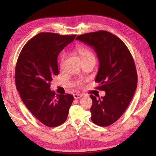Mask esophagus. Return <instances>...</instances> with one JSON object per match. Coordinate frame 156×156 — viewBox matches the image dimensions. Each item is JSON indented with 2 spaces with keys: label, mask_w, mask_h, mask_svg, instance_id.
<instances>
[{
  "label": "esophagus",
  "mask_w": 156,
  "mask_h": 156,
  "mask_svg": "<svg viewBox=\"0 0 156 156\" xmlns=\"http://www.w3.org/2000/svg\"><path fill=\"white\" fill-rule=\"evenodd\" d=\"M82 96H83L82 94H75L73 95V97L75 99H79V98H81Z\"/></svg>",
  "instance_id": "34e87169"
}]
</instances>
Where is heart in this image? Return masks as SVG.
<instances>
[{
    "instance_id": "heart-1",
    "label": "heart",
    "mask_w": 156,
    "mask_h": 156,
    "mask_svg": "<svg viewBox=\"0 0 156 156\" xmlns=\"http://www.w3.org/2000/svg\"><path fill=\"white\" fill-rule=\"evenodd\" d=\"M76 51L77 53L81 55V56L82 57V59L84 60L85 58H88L90 57H92V56H94L93 54L92 53V52L90 51V50L88 49V48H85L84 46H79L77 48ZM64 60V56H62V64ZM85 83V81H83V80H81V79H78L76 80L74 83V85L76 86L77 87H82L83 86V84Z\"/></svg>"
}]
</instances>
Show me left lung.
Wrapping results in <instances>:
<instances>
[{
	"instance_id": "1",
	"label": "left lung",
	"mask_w": 156,
	"mask_h": 156,
	"mask_svg": "<svg viewBox=\"0 0 156 156\" xmlns=\"http://www.w3.org/2000/svg\"><path fill=\"white\" fill-rule=\"evenodd\" d=\"M76 40L92 47L100 66L95 81L105 96L96 98L90 95L91 120L100 126L115 123L126 110L137 86V73L130 51L119 37L112 33L99 30L79 35Z\"/></svg>"
}]
</instances>
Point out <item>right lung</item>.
I'll list each match as a JSON object with an SVG mask.
<instances>
[{"label":"right lung","instance_id":"1","mask_svg":"<svg viewBox=\"0 0 156 156\" xmlns=\"http://www.w3.org/2000/svg\"><path fill=\"white\" fill-rule=\"evenodd\" d=\"M75 37L41 32L24 45L17 61V90L32 114L50 127L64 123L73 101V96L69 94L55 96L50 87L55 75H58L59 53Z\"/></svg>","mask_w":156,"mask_h":156}]
</instances>
